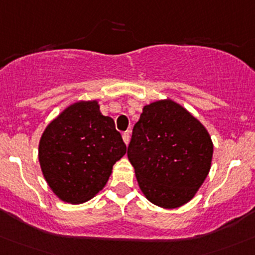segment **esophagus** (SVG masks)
<instances>
[{
    "label": "esophagus",
    "mask_w": 255,
    "mask_h": 255,
    "mask_svg": "<svg viewBox=\"0 0 255 255\" xmlns=\"http://www.w3.org/2000/svg\"><path fill=\"white\" fill-rule=\"evenodd\" d=\"M123 140H124V142H125L126 145L129 144V141H130V132L129 131H125L123 134Z\"/></svg>",
    "instance_id": "1"
}]
</instances>
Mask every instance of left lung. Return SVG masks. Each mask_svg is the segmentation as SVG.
Masks as SVG:
<instances>
[{
    "label": "left lung",
    "instance_id": "obj_1",
    "mask_svg": "<svg viewBox=\"0 0 255 255\" xmlns=\"http://www.w3.org/2000/svg\"><path fill=\"white\" fill-rule=\"evenodd\" d=\"M212 156L213 142L204 126L171 100L144 106L128 146L142 193L152 204L169 209L195 195Z\"/></svg>",
    "mask_w": 255,
    "mask_h": 255
}]
</instances>
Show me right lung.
<instances>
[{
	"instance_id": "add662e5",
	"label": "right lung",
	"mask_w": 255,
	"mask_h": 255,
	"mask_svg": "<svg viewBox=\"0 0 255 255\" xmlns=\"http://www.w3.org/2000/svg\"><path fill=\"white\" fill-rule=\"evenodd\" d=\"M125 152L113 119L100 113L96 101H80L46 128L38 159L53 193L64 202L80 204L105 186L113 165Z\"/></svg>"
}]
</instances>
